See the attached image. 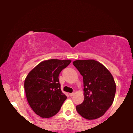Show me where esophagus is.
I'll return each instance as SVG.
<instances>
[{
  "instance_id": "1",
  "label": "esophagus",
  "mask_w": 133,
  "mask_h": 133,
  "mask_svg": "<svg viewBox=\"0 0 133 133\" xmlns=\"http://www.w3.org/2000/svg\"><path fill=\"white\" fill-rule=\"evenodd\" d=\"M74 93H69V95L70 96H71V97H72V96H74Z\"/></svg>"
}]
</instances>
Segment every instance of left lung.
I'll use <instances>...</instances> for the list:
<instances>
[{
    "label": "left lung",
    "mask_w": 133,
    "mask_h": 133,
    "mask_svg": "<svg viewBox=\"0 0 133 133\" xmlns=\"http://www.w3.org/2000/svg\"><path fill=\"white\" fill-rule=\"evenodd\" d=\"M83 77L82 103L76 106L77 112L86 119L101 117L112 105L116 93L115 81L109 70L94 59L72 62Z\"/></svg>",
    "instance_id": "8db88e82"
}]
</instances>
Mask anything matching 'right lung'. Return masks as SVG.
Listing matches in <instances>:
<instances>
[{"label":"right lung","mask_w":133,"mask_h":133,"mask_svg":"<svg viewBox=\"0 0 133 133\" xmlns=\"http://www.w3.org/2000/svg\"><path fill=\"white\" fill-rule=\"evenodd\" d=\"M71 62L57 59L44 61L27 76L24 81L27 100L34 112L41 117L54 116L66 99L61 89L59 75Z\"/></svg>","instance_id":"right-lung-1"}]
</instances>
